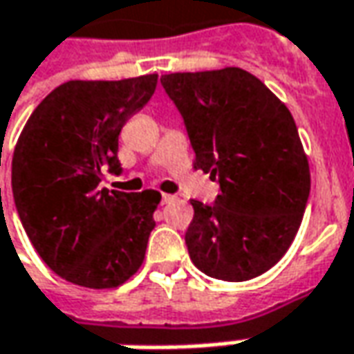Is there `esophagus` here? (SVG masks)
<instances>
[{
  "mask_svg": "<svg viewBox=\"0 0 354 354\" xmlns=\"http://www.w3.org/2000/svg\"><path fill=\"white\" fill-rule=\"evenodd\" d=\"M175 201V196L173 194H161V203L163 205H169V203H173Z\"/></svg>",
  "mask_w": 354,
  "mask_h": 354,
  "instance_id": "esophagus-1",
  "label": "esophagus"
}]
</instances>
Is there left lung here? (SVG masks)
<instances>
[{
    "mask_svg": "<svg viewBox=\"0 0 354 354\" xmlns=\"http://www.w3.org/2000/svg\"><path fill=\"white\" fill-rule=\"evenodd\" d=\"M193 144L194 169L220 183L214 205L191 201L194 267L241 282L274 267L302 224L310 165L290 111L241 68L161 75Z\"/></svg>",
    "mask_w": 354,
    "mask_h": 354,
    "instance_id": "left-lung-1",
    "label": "left lung"
}]
</instances>
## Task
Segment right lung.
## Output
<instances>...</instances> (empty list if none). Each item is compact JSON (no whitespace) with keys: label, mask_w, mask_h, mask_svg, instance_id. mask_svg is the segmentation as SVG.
<instances>
[{"label":"right lung","mask_w":354,"mask_h":354,"mask_svg":"<svg viewBox=\"0 0 354 354\" xmlns=\"http://www.w3.org/2000/svg\"><path fill=\"white\" fill-rule=\"evenodd\" d=\"M156 85L158 73L62 83L17 140L11 185L19 218L40 259L77 286L116 288L144 263L161 194L99 185L106 169L120 173L118 134Z\"/></svg>","instance_id":"obj_1"}]
</instances>
